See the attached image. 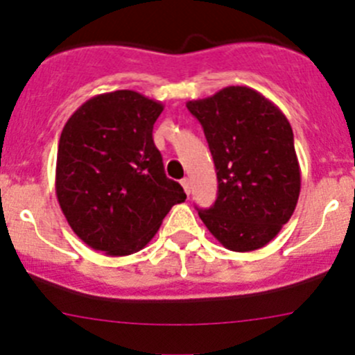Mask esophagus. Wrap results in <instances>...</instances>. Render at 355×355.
<instances>
[{"instance_id": "1", "label": "esophagus", "mask_w": 355, "mask_h": 355, "mask_svg": "<svg viewBox=\"0 0 355 355\" xmlns=\"http://www.w3.org/2000/svg\"><path fill=\"white\" fill-rule=\"evenodd\" d=\"M180 184H182V187H184L185 194H187V196L191 194V180H189V178H182Z\"/></svg>"}]
</instances>
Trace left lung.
Listing matches in <instances>:
<instances>
[{
  "label": "left lung",
  "instance_id": "obj_1",
  "mask_svg": "<svg viewBox=\"0 0 355 355\" xmlns=\"http://www.w3.org/2000/svg\"><path fill=\"white\" fill-rule=\"evenodd\" d=\"M187 108L202 125L218 177V198L209 209H198L200 220L227 249H261L280 234L300 194L287 116L245 85L189 101Z\"/></svg>",
  "mask_w": 355,
  "mask_h": 355
}]
</instances>
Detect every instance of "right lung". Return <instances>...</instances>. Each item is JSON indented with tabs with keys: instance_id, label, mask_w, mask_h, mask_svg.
I'll return each instance as SVG.
<instances>
[{
	"instance_id": "right-lung-1",
	"label": "right lung",
	"mask_w": 355,
	"mask_h": 355,
	"mask_svg": "<svg viewBox=\"0 0 355 355\" xmlns=\"http://www.w3.org/2000/svg\"><path fill=\"white\" fill-rule=\"evenodd\" d=\"M164 106L135 91L85 101L65 123L56 156V198L91 249L128 256L144 249L175 204L178 182L164 173L153 125Z\"/></svg>"
}]
</instances>
